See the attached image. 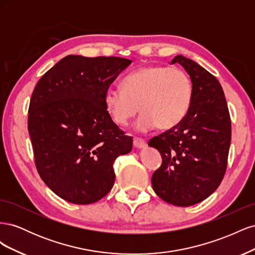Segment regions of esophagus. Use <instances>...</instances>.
<instances>
[{"instance_id": "esophagus-1", "label": "esophagus", "mask_w": 255, "mask_h": 255, "mask_svg": "<svg viewBox=\"0 0 255 255\" xmlns=\"http://www.w3.org/2000/svg\"><path fill=\"white\" fill-rule=\"evenodd\" d=\"M133 143H134V146L136 149H143L146 146L145 141L143 139H141V138H134Z\"/></svg>"}]
</instances>
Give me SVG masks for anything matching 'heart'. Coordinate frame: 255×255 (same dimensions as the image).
Returning <instances> with one entry per match:
<instances>
[{"label":"heart","mask_w":255,"mask_h":255,"mask_svg":"<svg viewBox=\"0 0 255 255\" xmlns=\"http://www.w3.org/2000/svg\"><path fill=\"white\" fill-rule=\"evenodd\" d=\"M192 100V84L179 68L144 66L127 75L122 88H109L104 105L113 121L125 127L140 110L135 123L139 132L157 127L167 130L180 125Z\"/></svg>","instance_id":"b5f03b06"}]
</instances>
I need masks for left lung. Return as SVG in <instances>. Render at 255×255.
<instances>
[{
    "instance_id": "1",
    "label": "left lung",
    "mask_w": 255,
    "mask_h": 255,
    "mask_svg": "<svg viewBox=\"0 0 255 255\" xmlns=\"http://www.w3.org/2000/svg\"><path fill=\"white\" fill-rule=\"evenodd\" d=\"M190 76L192 100L180 125L152 138L163 163L152 175V187L164 201L190 206L218 188L226 173L231 144V119L218 80L196 61L175 56Z\"/></svg>"
}]
</instances>
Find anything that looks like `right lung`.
<instances>
[{"label": "right lung", "instance_id": "1", "mask_svg": "<svg viewBox=\"0 0 255 255\" xmlns=\"http://www.w3.org/2000/svg\"><path fill=\"white\" fill-rule=\"evenodd\" d=\"M132 64L121 57L68 55L37 83L28 109V133L42 181L74 204L95 203L115 182L114 161L132 150L112 120L104 94Z\"/></svg>", "mask_w": 255, "mask_h": 255}]
</instances>
